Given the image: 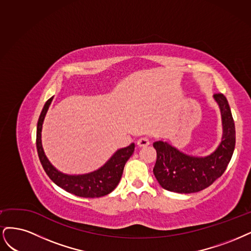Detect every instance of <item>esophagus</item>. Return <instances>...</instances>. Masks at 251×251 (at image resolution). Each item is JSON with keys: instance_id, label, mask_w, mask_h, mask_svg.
Masks as SVG:
<instances>
[{"instance_id": "obj_1", "label": "esophagus", "mask_w": 251, "mask_h": 251, "mask_svg": "<svg viewBox=\"0 0 251 251\" xmlns=\"http://www.w3.org/2000/svg\"><path fill=\"white\" fill-rule=\"evenodd\" d=\"M149 144H150V142L147 137H141V139L137 141V146L139 147H147Z\"/></svg>"}]
</instances>
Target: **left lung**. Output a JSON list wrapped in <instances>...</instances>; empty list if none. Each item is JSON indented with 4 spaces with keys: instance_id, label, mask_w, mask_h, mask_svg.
I'll return each mask as SVG.
<instances>
[{
    "instance_id": "1",
    "label": "left lung",
    "mask_w": 251,
    "mask_h": 251,
    "mask_svg": "<svg viewBox=\"0 0 251 251\" xmlns=\"http://www.w3.org/2000/svg\"><path fill=\"white\" fill-rule=\"evenodd\" d=\"M214 99L220 107L223 134L220 145L211 155L191 156L167 142L153 143L157 154L153 173L165 190L181 194L202 191L221 177L227 168L236 146V128L225 96L215 94Z\"/></svg>"
}]
</instances>
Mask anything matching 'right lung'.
Returning <instances> with one entry per match:
<instances>
[{
	"mask_svg": "<svg viewBox=\"0 0 251 251\" xmlns=\"http://www.w3.org/2000/svg\"><path fill=\"white\" fill-rule=\"evenodd\" d=\"M53 100V97L48 100L39 116L36 129V148L40 163L50 179L71 194L79 197L96 198L107 195L114 191L120 182L123 174L126 161L132 155L134 143L128 147L119 149L103 167L92 173L82 175L63 174L54 168L47 158L42 145V128L48 109Z\"/></svg>",
	"mask_w": 251,
	"mask_h": 251,
	"instance_id": "add662e5",
	"label": "right lung"
}]
</instances>
